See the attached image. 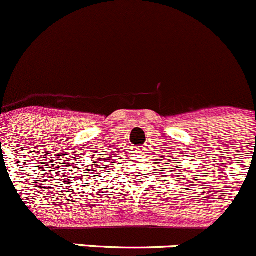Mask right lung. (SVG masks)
I'll return each instance as SVG.
<instances>
[{
	"label": "right lung",
	"mask_w": 256,
	"mask_h": 256,
	"mask_svg": "<svg viewBox=\"0 0 256 256\" xmlns=\"http://www.w3.org/2000/svg\"><path fill=\"white\" fill-rule=\"evenodd\" d=\"M102 163H103V162H102ZM93 166V168L90 169H90H86V172H88V170H90V172H93V170H94L96 166H96V164H92V166Z\"/></svg>",
	"instance_id": "right-lung-1"
}]
</instances>
